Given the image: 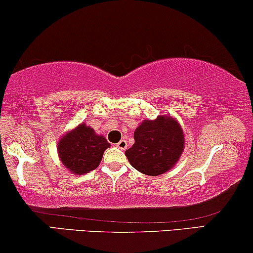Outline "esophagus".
I'll list each match as a JSON object with an SVG mask.
<instances>
[{"mask_svg":"<svg viewBox=\"0 0 253 253\" xmlns=\"http://www.w3.org/2000/svg\"><path fill=\"white\" fill-rule=\"evenodd\" d=\"M116 146L118 149H121V150H126V149L127 148V143L126 139H121V141L116 144Z\"/></svg>","mask_w":253,"mask_h":253,"instance_id":"esophagus-1","label":"esophagus"}]
</instances>
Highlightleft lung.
Wrapping results in <instances>:
<instances>
[{
  "label": "left lung",
  "mask_w": 253,
  "mask_h": 253,
  "mask_svg": "<svg viewBox=\"0 0 253 253\" xmlns=\"http://www.w3.org/2000/svg\"><path fill=\"white\" fill-rule=\"evenodd\" d=\"M133 138L135 144L126 156L137 171L148 176H160L172 169L185 148L182 126L170 115L143 120Z\"/></svg>",
  "instance_id": "1"
}]
</instances>
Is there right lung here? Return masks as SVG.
<instances>
[{"label": "right lung", "instance_id": "1", "mask_svg": "<svg viewBox=\"0 0 253 253\" xmlns=\"http://www.w3.org/2000/svg\"><path fill=\"white\" fill-rule=\"evenodd\" d=\"M109 146L110 143L104 136L97 135L83 122L61 137L57 152L62 164L71 173L84 174L98 167Z\"/></svg>", "mask_w": 253, "mask_h": 253}]
</instances>
